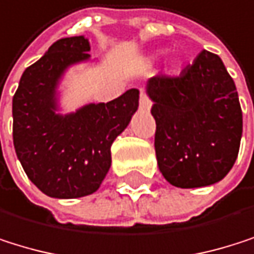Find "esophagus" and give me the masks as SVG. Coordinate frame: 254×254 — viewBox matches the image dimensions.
<instances>
[{"label": "esophagus", "instance_id": "1", "mask_svg": "<svg viewBox=\"0 0 254 254\" xmlns=\"http://www.w3.org/2000/svg\"><path fill=\"white\" fill-rule=\"evenodd\" d=\"M152 107V102L149 101V98L146 96V93L141 90V93H140V108L144 110V111H149Z\"/></svg>", "mask_w": 254, "mask_h": 254}]
</instances>
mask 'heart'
<instances>
[{"label":"heart","mask_w":254,"mask_h":254,"mask_svg":"<svg viewBox=\"0 0 254 254\" xmlns=\"http://www.w3.org/2000/svg\"><path fill=\"white\" fill-rule=\"evenodd\" d=\"M172 66H173V67L178 66V60H172Z\"/></svg>","instance_id":"b5f03b06"}]
</instances>
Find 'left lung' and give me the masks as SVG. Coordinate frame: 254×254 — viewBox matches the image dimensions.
Here are the masks:
<instances>
[{
	"label": "left lung",
	"instance_id": "1",
	"mask_svg": "<svg viewBox=\"0 0 254 254\" xmlns=\"http://www.w3.org/2000/svg\"><path fill=\"white\" fill-rule=\"evenodd\" d=\"M156 122L158 167L178 188L220 182L233 167L243 135V111L221 59L202 51L178 78L146 82Z\"/></svg>",
	"mask_w": 254,
	"mask_h": 254
}]
</instances>
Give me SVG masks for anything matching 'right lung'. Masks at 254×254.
<instances>
[{
  "label": "right lung",
  "instance_id": "obj_1",
  "mask_svg": "<svg viewBox=\"0 0 254 254\" xmlns=\"http://www.w3.org/2000/svg\"><path fill=\"white\" fill-rule=\"evenodd\" d=\"M85 36L54 42L25 69L13 96V144L28 179L54 198L93 194L111 167V144L129 125L140 92L64 113L62 82L70 67L93 63Z\"/></svg>",
  "mask_w": 254,
  "mask_h": 254
}]
</instances>
